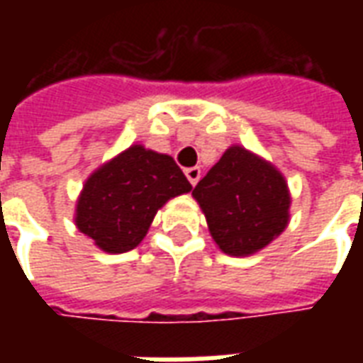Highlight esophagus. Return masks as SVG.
<instances>
[{"mask_svg":"<svg viewBox=\"0 0 363 363\" xmlns=\"http://www.w3.org/2000/svg\"><path fill=\"white\" fill-rule=\"evenodd\" d=\"M184 174H186V179H189V182L194 186L198 181H200V174H202V171H200V167H189L186 171H184Z\"/></svg>","mask_w":363,"mask_h":363,"instance_id":"34e87169","label":"esophagus"}]
</instances>
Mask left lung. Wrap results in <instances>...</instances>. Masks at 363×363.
Masks as SVG:
<instances>
[{
    "instance_id": "8db88e82",
    "label": "left lung",
    "mask_w": 363,
    "mask_h": 363,
    "mask_svg": "<svg viewBox=\"0 0 363 363\" xmlns=\"http://www.w3.org/2000/svg\"><path fill=\"white\" fill-rule=\"evenodd\" d=\"M192 196L213 241L231 257L264 249L289 221V190L281 173L241 145H231L198 182Z\"/></svg>"
}]
</instances>
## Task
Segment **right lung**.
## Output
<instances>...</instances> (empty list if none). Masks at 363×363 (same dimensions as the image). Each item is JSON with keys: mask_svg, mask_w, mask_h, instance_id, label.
Masks as SVG:
<instances>
[{"mask_svg": "<svg viewBox=\"0 0 363 363\" xmlns=\"http://www.w3.org/2000/svg\"><path fill=\"white\" fill-rule=\"evenodd\" d=\"M192 184L165 153L132 145L99 167L83 184L75 225L104 252H126L142 243L167 200Z\"/></svg>", "mask_w": 363, "mask_h": 363, "instance_id": "add662e5", "label": "right lung"}]
</instances>
